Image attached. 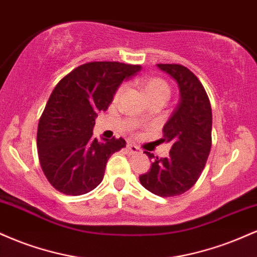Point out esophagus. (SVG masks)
<instances>
[{
    "label": "esophagus",
    "mask_w": 257,
    "mask_h": 257,
    "mask_svg": "<svg viewBox=\"0 0 257 257\" xmlns=\"http://www.w3.org/2000/svg\"><path fill=\"white\" fill-rule=\"evenodd\" d=\"M126 149H128V151L131 153H141V150L139 149L138 146L133 145V144H128V145H126Z\"/></svg>",
    "instance_id": "obj_1"
}]
</instances>
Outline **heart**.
I'll list each match as a JSON object with an SVG mask.
<instances>
[{
  "mask_svg": "<svg viewBox=\"0 0 257 257\" xmlns=\"http://www.w3.org/2000/svg\"><path fill=\"white\" fill-rule=\"evenodd\" d=\"M138 84L149 100L155 99V98H162L167 100L169 98V94H170L169 85H168V83L164 81V79L158 78V77H144L139 79ZM124 90H125V85L124 84L119 85L118 89L116 90V93H114L113 95L114 101H117V100L123 95Z\"/></svg>",
  "mask_w": 257,
  "mask_h": 257,
  "instance_id": "1",
  "label": "heart"
}]
</instances>
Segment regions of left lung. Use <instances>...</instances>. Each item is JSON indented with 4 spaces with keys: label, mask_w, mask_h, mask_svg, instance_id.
Segmentation results:
<instances>
[{
    "label": "left lung",
    "mask_w": 257,
    "mask_h": 257,
    "mask_svg": "<svg viewBox=\"0 0 257 257\" xmlns=\"http://www.w3.org/2000/svg\"><path fill=\"white\" fill-rule=\"evenodd\" d=\"M178 83L180 101L163 126L162 141L172 144L169 156L152 159L151 169L140 175L146 190L159 197H175L196 184L211 149L213 114L206 91L187 67L179 64H157Z\"/></svg>",
    "instance_id": "8db88e82"
}]
</instances>
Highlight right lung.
<instances>
[{
    "mask_svg": "<svg viewBox=\"0 0 257 257\" xmlns=\"http://www.w3.org/2000/svg\"><path fill=\"white\" fill-rule=\"evenodd\" d=\"M140 65L93 61L59 81L38 122V159L55 190L67 196L90 192L104 179L106 163L125 147L124 139L93 138L99 112L107 110L124 79Z\"/></svg>",
    "mask_w": 257,
    "mask_h": 257,
    "instance_id": "obj_1",
    "label": "right lung"
}]
</instances>
